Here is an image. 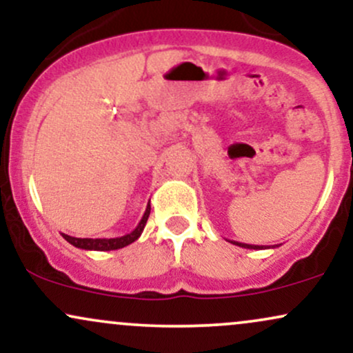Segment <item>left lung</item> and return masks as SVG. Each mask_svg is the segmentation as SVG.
I'll list each match as a JSON object with an SVG mask.
<instances>
[{
  "label": "left lung",
  "instance_id": "left-lung-1",
  "mask_svg": "<svg viewBox=\"0 0 353 353\" xmlns=\"http://www.w3.org/2000/svg\"><path fill=\"white\" fill-rule=\"evenodd\" d=\"M229 242H232L234 245L244 247V249H264V245H252V244H244V242H236V241H229Z\"/></svg>",
  "mask_w": 353,
  "mask_h": 353
}]
</instances>
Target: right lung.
<instances>
[{
	"label": "right lung",
	"instance_id": "add662e5",
	"mask_svg": "<svg viewBox=\"0 0 353 353\" xmlns=\"http://www.w3.org/2000/svg\"><path fill=\"white\" fill-rule=\"evenodd\" d=\"M149 214H151V204L148 202V208H145V212L143 219L139 221V224L136 225V229L132 232L125 234V236L121 237H112V239H81V237H71L68 234H63V237L66 239L70 244H72L78 249H84V250H116V249H123V247L132 244V242L137 241L143 234V230L145 228V222H148Z\"/></svg>",
	"mask_w": 353,
	"mask_h": 353
}]
</instances>
